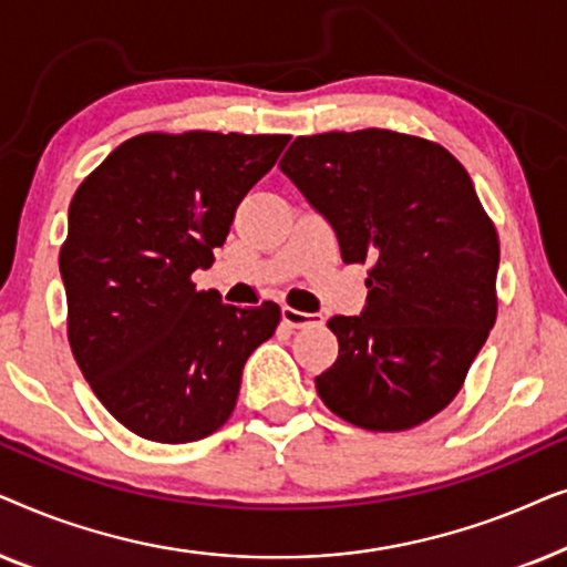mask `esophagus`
Returning <instances> with one entry per match:
<instances>
[{"label": "esophagus", "instance_id": "1", "mask_svg": "<svg viewBox=\"0 0 567 567\" xmlns=\"http://www.w3.org/2000/svg\"><path fill=\"white\" fill-rule=\"evenodd\" d=\"M281 320L289 324V328H309V324H322V315L317 312H299L293 307H281Z\"/></svg>", "mask_w": 567, "mask_h": 567}]
</instances>
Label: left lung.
Masks as SVG:
<instances>
[{
  "label": "left lung",
  "mask_w": 567,
  "mask_h": 567,
  "mask_svg": "<svg viewBox=\"0 0 567 567\" xmlns=\"http://www.w3.org/2000/svg\"><path fill=\"white\" fill-rule=\"evenodd\" d=\"M281 173L330 224L343 262H369L361 315L330 317L324 405L369 431L444 410L495 324L501 247L467 169L444 146L367 128L299 136Z\"/></svg>",
  "instance_id": "obj_1"
}]
</instances>
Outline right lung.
Wrapping results in <instances>:
<instances>
[{"mask_svg": "<svg viewBox=\"0 0 567 567\" xmlns=\"http://www.w3.org/2000/svg\"><path fill=\"white\" fill-rule=\"evenodd\" d=\"M289 136L188 131L142 134L76 188L59 268L69 343L115 421L159 444L221 429L245 361L276 332L281 309L224 305L196 291L235 212L276 165Z\"/></svg>", "mask_w": 567, "mask_h": 567, "instance_id": "right-lung-1", "label": "right lung"}]
</instances>
